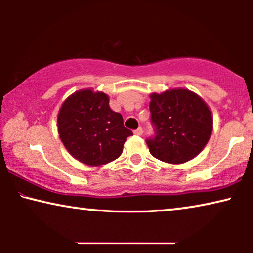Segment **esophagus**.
I'll use <instances>...</instances> for the list:
<instances>
[{
    "mask_svg": "<svg viewBox=\"0 0 253 253\" xmlns=\"http://www.w3.org/2000/svg\"><path fill=\"white\" fill-rule=\"evenodd\" d=\"M133 133L137 134V136H141V134H143V129H141V127H138L137 130L133 131Z\"/></svg>",
    "mask_w": 253,
    "mask_h": 253,
    "instance_id": "1",
    "label": "esophagus"
}]
</instances>
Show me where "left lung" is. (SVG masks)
<instances>
[{"label":"left lung","instance_id":"left-lung-1","mask_svg":"<svg viewBox=\"0 0 253 253\" xmlns=\"http://www.w3.org/2000/svg\"><path fill=\"white\" fill-rule=\"evenodd\" d=\"M151 120L155 137L147 139L150 153L171 165L196 158L209 143L213 131L210 107L188 88H171L150 94Z\"/></svg>","mask_w":253,"mask_h":253}]
</instances>
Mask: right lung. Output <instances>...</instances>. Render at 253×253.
<instances>
[{
  "label": "right lung",
  "instance_id": "add662e5",
  "mask_svg": "<svg viewBox=\"0 0 253 253\" xmlns=\"http://www.w3.org/2000/svg\"><path fill=\"white\" fill-rule=\"evenodd\" d=\"M57 130L71 157L91 167L119 158L132 134L124 126L122 115L110 109L109 96L92 88L79 89L64 100Z\"/></svg>",
  "mask_w": 253,
  "mask_h": 253
}]
</instances>
